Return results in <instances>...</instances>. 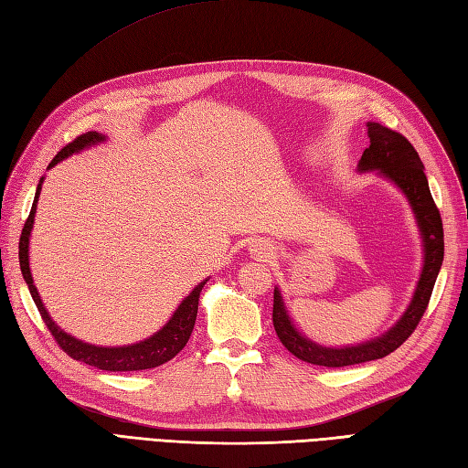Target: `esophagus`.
<instances>
[{
    "label": "esophagus",
    "instance_id": "esophagus-1",
    "mask_svg": "<svg viewBox=\"0 0 468 468\" xmlns=\"http://www.w3.org/2000/svg\"><path fill=\"white\" fill-rule=\"evenodd\" d=\"M253 253H255L257 257H269V255H271V253H269V249H265V247H261V245L253 249Z\"/></svg>",
    "mask_w": 468,
    "mask_h": 468
}]
</instances>
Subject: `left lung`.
Segmentation results:
<instances>
[{"instance_id":"8db88e82","label":"left lung","mask_w":468,"mask_h":468,"mask_svg":"<svg viewBox=\"0 0 468 468\" xmlns=\"http://www.w3.org/2000/svg\"><path fill=\"white\" fill-rule=\"evenodd\" d=\"M367 133L371 139V145L363 151V157L358 159L356 171L368 173L375 171L378 177L393 183L395 187L405 195L410 211L415 215L419 227L420 245H422V267L417 281V287L412 291L409 307L397 319L393 327L387 329L383 335L375 336L371 341H363L356 345L345 346H327L314 343L307 335L297 327L287 311L285 299L281 295V289L275 287L273 292V324L281 343L285 345L289 353L311 365L321 367H349L375 358H383L403 345L410 333L417 329V324L425 313L434 281L439 277V271L444 257V239H442V221L437 205L432 201L429 189V181L425 176V165L409 141L381 123L368 122Z\"/></svg>"}]
</instances>
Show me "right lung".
Masks as SVG:
<instances>
[{"label":"right lung","instance_id":"right-lung-1","mask_svg":"<svg viewBox=\"0 0 468 468\" xmlns=\"http://www.w3.org/2000/svg\"><path fill=\"white\" fill-rule=\"evenodd\" d=\"M105 139H107V135L97 133V132H87V133L80 135L78 139L71 141L69 145H65L56 157H53L48 169L56 167L59 161L68 159L75 154H81L83 149L105 144ZM43 179L46 177H41L37 183L34 205H31L29 217H27L24 231H21V237H19V267H21V275H24V279H26L31 297H34V303L41 314V319L48 324L51 335L56 336L58 345L71 358H75V361H81L90 367L101 368V371H113V373H117V371H145V368H154V367H159L163 363L171 361V358L176 356L189 341L195 319H197L201 289L205 287V283H207L209 277L195 285L189 295L179 303L176 311H173L169 321L163 324L159 331H155L154 335L147 336V339H144V341H137L132 345H119V346H101V345L85 343V341L78 339V336L65 333L59 324L51 319V314L48 313L46 305H43L37 287L34 285V277H31V269H29V239H31V231H34L36 211H37V201H39Z\"/></svg>","mask_w":468,"mask_h":468}]
</instances>
